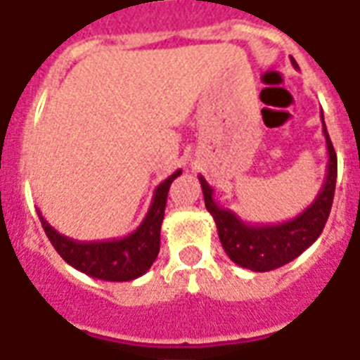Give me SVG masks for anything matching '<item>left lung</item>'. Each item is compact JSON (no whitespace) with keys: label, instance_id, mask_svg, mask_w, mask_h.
I'll return each instance as SVG.
<instances>
[{"label":"left lung","instance_id":"1","mask_svg":"<svg viewBox=\"0 0 360 360\" xmlns=\"http://www.w3.org/2000/svg\"><path fill=\"white\" fill-rule=\"evenodd\" d=\"M292 65L297 68L294 58H292ZM322 133H324L326 150H328L326 177H324L322 188L311 206L305 207L300 215H295L294 219L284 221V223L250 225L246 221H242L234 212L217 204L214 198V188L207 185V181L202 175H198L207 212L212 214L217 225L221 246L236 265L255 271V273H267V271L294 262L297 255H302L321 236L322 229L328 221L330 210H332L338 175V158L328 131H326L324 118H322Z\"/></svg>","mask_w":360,"mask_h":360}]
</instances>
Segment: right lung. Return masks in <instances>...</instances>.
Instances as JSON below:
<instances>
[{
  "label": "right lung",
  "mask_w": 360,
  "mask_h": 360,
  "mask_svg": "<svg viewBox=\"0 0 360 360\" xmlns=\"http://www.w3.org/2000/svg\"><path fill=\"white\" fill-rule=\"evenodd\" d=\"M181 169L162 181L154 191L153 202L145 219L133 233L112 240H74L51 227L38 210L39 221L53 248L68 265L93 278L110 282H127L143 276L150 269L160 252V229L166 212L167 191Z\"/></svg>",
  "instance_id": "obj_1"
}]
</instances>
